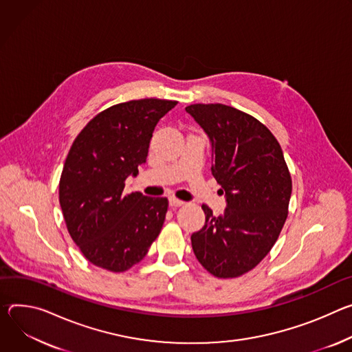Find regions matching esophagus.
<instances>
[{
    "instance_id": "34e87169",
    "label": "esophagus",
    "mask_w": 352,
    "mask_h": 352,
    "mask_svg": "<svg viewBox=\"0 0 352 352\" xmlns=\"http://www.w3.org/2000/svg\"><path fill=\"white\" fill-rule=\"evenodd\" d=\"M184 203L176 197H169V206L170 207H182Z\"/></svg>"
}]
</instances>
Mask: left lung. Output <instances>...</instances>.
Listing matches in <instances>:
<instances>
[{"label": "left lung", "mask_w": 352, "mask_h": 352, "mask_svg": "<svg viewBox=\"0 0 352 352\" xmlns=\"http://www.w3.org/2000/svg\"><path fill=\"white\" fill-rule=\"evenodd\" d=\"M186 111L207 134L211 173L225 192L215 217L203 206L206 223L191 235L192 252L218 278L239 277L274 246L288 215L292 180L283 149L254 117L226 104H191Z\"/></svg>", "instance_id": "left-lung-1"}]
</instances>
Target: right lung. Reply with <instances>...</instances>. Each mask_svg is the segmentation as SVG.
I'll return each instance as SVG.
<instances>
[{"mask_svg": "<svg viewBox=\"0 0 352 352\" xmlns=\"http://www.w3.org/2000/svg\"><path fill=\"white\" fill-rule=\"evenodd\" d=\"M177 102L141 99L114 104L75 138L60 179L69 235L92 264L122 272L141 261L158 238L168 199L124 192L146 162L152 133Z\"/></svg>", "mask_w": 352, "mask_h": 352, "instance_id": "right-lung-1", "label": "right lung"}]
</instances>
